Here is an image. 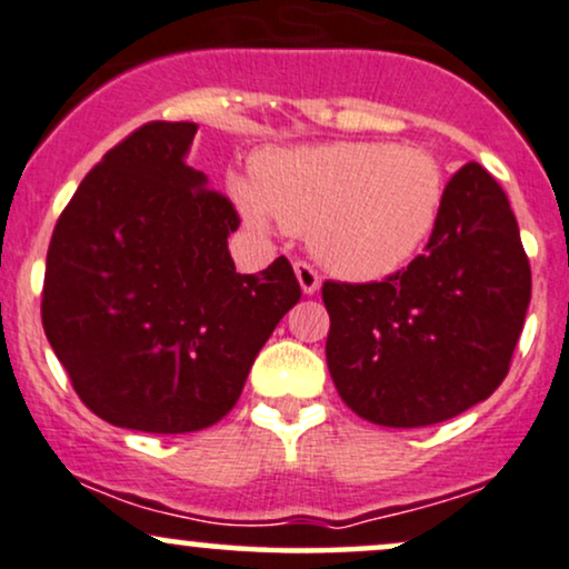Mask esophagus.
<instances>
[{
  "instance_id": "esophagus-1",
  "label": "esophagus",
  "mask_w": 569,
  "mask_h": 569,
  "mask_svg": "<svg viewBox=\"0 0 569 569\" xmlns=\"http://www.w3.org/2000/svg\"><path fill=\"white\" fill-rule=\"evenodd\" d=\"M296 277L300 282V290H303V296H313V292L319 290V284H322L319 273L313 271V266L306 263V260H298L296 263Z\"/></svg>"
}]
</instances>
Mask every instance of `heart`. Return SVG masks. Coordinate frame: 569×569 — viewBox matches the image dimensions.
Here are the masks:
<instances>
[{"label": "heart", "mask_w": 569, "mask_h": 569, "mask_svg": "<svg viewBox=\"0 0 569 569\" xmlns=\"http://www.w3.org/2000/svg\"><path fill=\"white\" fill-rule=\"evenodd\" d=\"M439 159L420 146H300L260 159L256 186L233 180L244 220L309 231L311 252L340 277L367 282L410 263L445 204Z\"/></svg>", "instance_id": "1"}]
</instances>
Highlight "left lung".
Returning <instances> with one entry per match:
<instances>
[{
    "label": "left lung",
    "instance_id": "1",
    "mask_svg": "<svg viewBox=\"0 0 569 569\" xmlns=\"http://www.w3.org/2000/svg\"><path fill=\"white\" fill-rule=\"evenodd\" d=\"M530 290L509 197L482 164H463L423 256L383 282H325V351L340 399L389 429L485 402L509 372Z\"/></svg>",
    "mask_w": 569,
    "mask_h": 569
}]
</instances>
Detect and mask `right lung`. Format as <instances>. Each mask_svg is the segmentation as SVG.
<instances>
[{"mask_svg": "<svg viewBox=\"0 0 569 569\" xmlns=\"http://www.w3.org/2000/svg\"><path fill=\"white\" fill-rule=\"evenodd\" d=\"M197 124L149 122L87 172L52 231L42 325L79 399L119 429L186 433L237 405L300 300L290 260L239 273V216L186 164Z\"/></svg>", "mask_w": 569, "mask_h": 569, "instance_id": "add662e5", "label": "right lung"}]
</instances>
